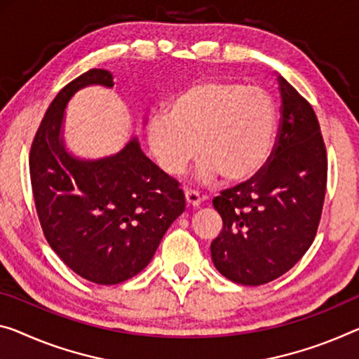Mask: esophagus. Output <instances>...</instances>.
Masks as SVG:
<instances>
[{
	"mask_svg": "<svg viewBox=\"0 0 359 359\" xmlns=\"http://www.w3.org/2000/svg\"><path fill=\"white\" fill-rule=\"evenodd\" d=\"M184 196H186V202H187V205H191V207H197V205H201L202 197H201V194H198L197 191L187 189Z\"/></svg>",
	"mask_w": 359,
	"mask_h": 359,
	"instance_id": "34e87169",
	"label": "esophagus"
}]
</instances>
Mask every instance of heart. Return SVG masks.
<instances>
[{"instance_id":"obj_1","label":"heart","mask_w":359,"mask_h":359,"mask_svg":"<svg viewBox=\"0 0 359 359\" xmlns=\"http://www.w3.org/2000/svg\"><path fill=\"white\" fill-rule=\"evenodd\" d=\"M276 107L262 88L203 80L180 93L147 126V144L165 173L178 176L198 156V178H252L271 156Z\"/></svg>"}]
</instances>
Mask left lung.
Returning a JSON list of instances; mask_svg holds the SVG:
<instances>
[{
    "label": "left lung",
    "mask_w": 359,
    "mask_h": 359,
    "mask_svg": "<svg viewBox=\"0 0 359 359\" xmlns=\"http://www.w3.org/2000/svg\"><path fill=\"white\" fill-rule=\"evenodd\" d=\"M280 122L264 167L213 198L223 229L210 250L215 268L242 285L287 273L316 236L327 184V154L311 104L283 76Z\"/></svg>",
    "instance_id": "8db88e82"
}]
</instances>
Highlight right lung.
<instances>
[{
	"instance_id": "right-lung-1",
	"label": "right lung",
	"mask_w": 359,
	"mask_h": 359,
	"mask_svg": "<svg viewBox=\"0 0 359 359\" xmlns=\"http://www.w3.org/2000/svg\"><path fill=\"white\" fill-rule=\"evenodd\" d=\"M88 85L114 86L112 74L88 70L53 99L32 142L30 180L51 249L81 278L112 285L147 266L186 201L178 181L149 161L136 137L99 161L67 154L60 137L64 110Z\"/></svg>"
}]
</instances>
